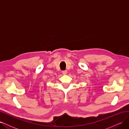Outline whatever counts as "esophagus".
I'll use <instances>...</instances> for the list:
<instances>
[{
    "mask_svg": "<svg viewBox=\"0 0 129 129\" xmlns=\"http://www.w3.org/2000/svg\"><path fill=\"white\" fill-rule=\"evenodd\" d=\"M62 74H63V75H66V74H67V71H62Z\"/></svg>",
    "mask_w": 129,
    "mask_h": 129,
    "instance_id": "34e87169",
    "label": "esophagus"
}]
</instances>
